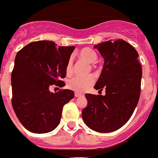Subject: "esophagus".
<instances>
[{
  "mask_svg": "<svg viewBox=\"0 0 158 158\" xmlns=\"http://www.w3.org/2000/svg\"><path fill=\"white\" fill-rule=\"evenodd\" d=\"M75 97L76 98H78V97H80V96H81V94H79V93H75Z\"/></svg>",
  "mask_w": 158,
  "mask_h": 158,
  "instance_id": "esophagus-1",
  "label": "esophagus"
}]
</instances>
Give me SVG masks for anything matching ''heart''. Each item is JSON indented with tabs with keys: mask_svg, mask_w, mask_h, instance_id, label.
Returning a JSON list of instances; mask_svg holds the SVG:
<instances>
[{
	"mask_svg": "<svg viewBox=\"0 0 158 158\" xmlns=\"http://www.w3.org/2000/svg\"><path fill=\"white\" fill-rule=\"evenodd\" d=\"M79 54H80V56L81 58L88 61L89 63L94 64L97 61V53L91 48H83L82 50H81ZM73 64V58L70 57L67 62V65H66V73H67V74L72 73ZM94 81L95 77L92 75L88 77H84L77 76L68 81L67 85L72 90L76 91V92H84V91L87 90L88 89L90 88L94 83Z\"/></svg>",
	"mask_w": 158,
	"mask_h": 158,
	"instance_id": "obj_1",
	"label": "heart"
}]
</instances>
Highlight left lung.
<instances>
[{
    "label": "left lung",
    "instance_id": "obj_1",
    "mask_svg": "<svg viewBox=\"0 0 158 158\" xmlns=\"http://www.w3.org/2000/svg\"><path fill=\"white\" fill-rule=\"evenodd\" d=\"M104 59L94 88L106 95L85 94L88 105L82 110L85 123L94 131L111 132L120 128L133 114L140 95L142 69L138 52L123 40L95 45Z\"/></svg>",
    "mask_w": 158,
    "mask_h": 158
}]
</instances>
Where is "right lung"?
<instances>
[{"instance_id": "obj_1", "label": "right lung", "mask_w": 158, "mask_h": 158, "mask_svg": "<svg viewBox=\"0 0 158 158\" xmlns=\"http://www.w3.org/2000/svg\"><path fill=\"white\" fill-rule=\"evenodd\" d=\"M74 47H57L52 41L32 42L16 55L12 71V106L17 117L34 133L52 131L60 123L64 106L74 97L70 89L56 93L52 85L63 87L66 65Z\"/></svg>"}]
</instances>
